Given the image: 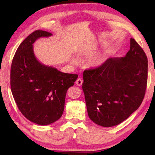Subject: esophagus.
Returning <instances> with one entry per match:
<instances>
[{
	"label": "esophagus",
	"instance_id": "34e87169",
	"mask_svg": "<svg viewBox=\"0 0 155 155\" xmlns=\"http://www.w3.org/2000/svg\"><path fill=\"white\" fill-rule=\"evenodd\" d=\"M83 80L82 79V78H78L77 81H76V84L77 85V86H81L82 84H83Z\"/></svg>",
	"mask_w": 155,
	"mask_h": 155
}]
</instances>
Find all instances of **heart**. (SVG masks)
<instances>
[{"label":"heart","instance_id":"heart-1","mask_svg":"<svg viewBox=\"0 0 155 155\" xmlns=\"http://www.w3.org/2000/svg\"><path fill=\"white\" fill-rule=\"evenodd\" d=\"M105 61V56L104 55H98L96 57H94L90 60V64L94 67H98L100 66Z\"/></svg>","mask_w":155,"mask_h":155}]
</instances>
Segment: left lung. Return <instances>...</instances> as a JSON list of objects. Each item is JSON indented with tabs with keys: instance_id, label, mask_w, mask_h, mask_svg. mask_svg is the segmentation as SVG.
Listing matches in <instances>:
<instances>
[{
	"instance_id": "obj_1",
	"label": "left lung",
	"mask_w": 155,
	"mask_h": 155,
	"mask_svg": "<svg viewBox=\"0 0 155 155\" xmlns=\"http://www.w3.org/2000/svg\"><path fill=\"white\" fill-rule=\"evenodd\" d=\"M147 77V55L132 38L124 57L109 58L85 70L83 90L90 119L104 127L126 120L142 103Z\"/></svg>"
}]
</instances>
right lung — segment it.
I'll return each mask as SVG.
<instances>
[{
    "mask_svg": "<svg viewBox=\"0 0 155 155\" xmlns=\"http://www.w3.org/2000/svg\"><path fill=\"white\" fill-rule=\"evenodd\" d=\"M51 36L42 30L29 35L16 50L11 69V91L19 110L39 125L51 124L61 117L67 90L78 78V74L64 73L36 58L32 44Z\"/></svg>",
    "mask_w": 155,
    "mask_h": 155,
    "instance_id": "1",
    "label": "right lung"
}]
</instances>
